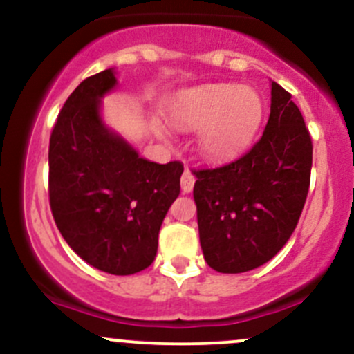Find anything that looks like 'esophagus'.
Returning a JSON list of instances; mask_svg holds the SVG:
<instances>
[{"instance_id":"esophagus-1","label":"esophagus","mask_w":354,"mask_h":354,"mask_svg":"<svg viewBox=\"0 0 354 354\" xmlns=\"http://www.w3.org/2000/svg\"><path fill=\"white\" fill-rule=\"evenodd\" d=\"M194 185H195L194 173L188 169H185L183 174H181V190H183L185 194H190V192L194 190Z\"/></svg>"}]
</instances>
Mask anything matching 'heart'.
Instances as JSON below:
<instances>
[{"label": "heart", "mask_w": 354, "mask_h": 354, "mask_svg": "<svg viewBox=\"0 0 354 354\" xmlns=\"http://www.w3.org/2000/svg\"><path fill=\"white\" fill-rule=\"evenodd\" d=\"M174 121L200 131L198 149L212 160L241 154L263 120V101L253 87L216 84L185 95L174 108Z\"/></svg>", "instance_id": "heart-1"}]
</instances>
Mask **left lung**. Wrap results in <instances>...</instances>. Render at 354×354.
I'll return each mask as SVG.
<instances>
[{
  "label": "left lung",
  "instance_id": "left-lung-1",
  "mask_svg": "<svg viewBox=\"0 0 354 354\" xmlns=\"http://www.w3.org/2000/svg\"><path fill=\"white\" fill-rule=\"evenodd\" d=\"M262 137L224 166L192 169L200 245L214 270L240 274L269 262L289 240L305 205L312 137L291 94L272 82Z\"/></svg>",
  "mask_w": 354,
  "mask_h": 354
}]
</instances>
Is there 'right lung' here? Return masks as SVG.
Here are the masks:
<instances>
[{"instance_id": "1", "label": "right lung", "mask_w": 354, "mask_h": 354, "mask_svg": "<svg viewBox=\"0 0 354 354\" xmlns=\"http://www.w3.org/2000/svg\"><path fill=\"white\" fill-rule=\"evenodd\" d=\"M113 70L70 94L49 138V205L75 253L99 270L130 276L156 259L160 224L180 195L183 164H157L104 127L101 97Z\"/></svg>"}]
</instances>
